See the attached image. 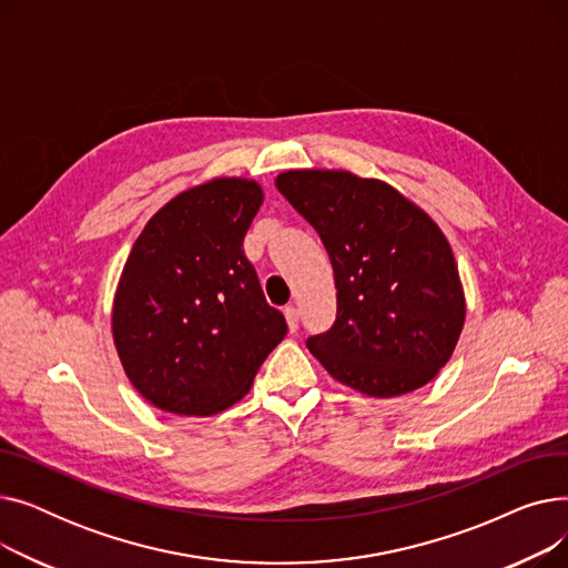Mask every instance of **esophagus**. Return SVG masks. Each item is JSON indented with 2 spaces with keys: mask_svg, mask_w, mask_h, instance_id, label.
Instances as JSON below:
<instances>
[{
  "mask_svg": "<svg viewBox=\"0 0 568 568\" xmlns=\"http://www.w3.org/2000/svg\"><path fill=\"white\" fill-rule=\"evenodd\" d=\"M285 320H287V326H290V332L294 334L296 329H300V311H296L294 306H287L285 311Z\"/></svg>",
  "mask_w": 568,
  "mask_h": 568,
  "instance_id": "obj_1",
  "label": "esophagus"
}]
</instances>
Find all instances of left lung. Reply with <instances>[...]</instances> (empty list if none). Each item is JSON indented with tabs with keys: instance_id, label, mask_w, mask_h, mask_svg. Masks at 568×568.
<instances>
[{
	"instance_id": "1",
	"label": "left lung",
	"mask_w": 568,
	"mask_h": 568,
	"mask_svg": "<svg viewBox=\"0 0 568 568\" xmlns=\"http://www.w3.org/2000/svg\"><path fill=\"white\" fill-rule=\"evenodd\" d=\"M276 186L334 266L336 322L308 338L311 354L373 398L422 389L452 359L467 313L439 225L382 179L347 170H285Z\"/></svg>"
}]
</instances>
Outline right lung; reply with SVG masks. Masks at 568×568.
Listing matches in <instances>:
<instances>
[{
    "mask_svg": "<svg viewBox=\"0 0 568 568\" xmlns=\"http://www.w3.org/2000/svg\"><path fill=\"white\" fill-rule=\"evenodd\" d=\"M264 200L244 176H214L146 221L119 276L112 338L135 392L179 416L242 400L287 334L264 300L244 236Z\"/></svg>",
    "mask_w": 568,
    "mask_h": 568,
    "instance_id": "1",
    "label": "right lung"
}]
</instances>
